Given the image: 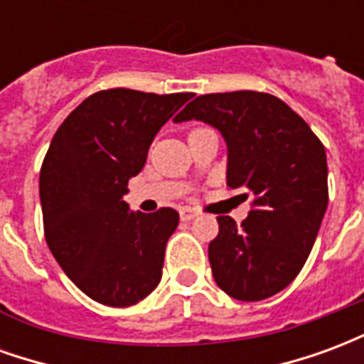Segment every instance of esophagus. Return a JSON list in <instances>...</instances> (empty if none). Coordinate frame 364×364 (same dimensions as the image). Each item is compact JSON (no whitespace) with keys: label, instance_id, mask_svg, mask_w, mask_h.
Listing matches in <instances>:
<instances>
[{"label":"esophagus","instance_id":"34e87169","mask_svg":"<svg viewBox=\"0 0 364 364\" xmlns=\"http://www.w3.org/2000/svg\"><path fill=\"white\" fill-rule=\"evenodd\" d=\"M179 214H181V220H193V218H197L198 213L195 210V208H191V206H183L181 210H179Z\"/></svg>","mask_w":364,"mask_h":364}]
</instances>
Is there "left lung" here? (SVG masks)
I'll return each mask as SVG.
<instances>
[{"label": "left lung", "instance_id": "left-lung-1", "mask_svg": "<svg viewBox=\"0 0 364 364\" xmlns=\"http://www.w3.org/2000/svg\"><path fill=\"white\" fill-rule=\"evenodd\" d=\"M193 119L220 130L228 187L253 197L242 226L216 218L220 230L208 245L214 281L236 300H265L296 279L312 252L328 208L326 148L289 105L259 91L198 95L173 120Z\"/></svg>", "mask_w": 364, "mask_h": 364}]
</instances>
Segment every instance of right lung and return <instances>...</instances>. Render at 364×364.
<instances>
[{
	"label": "right lung",
	"mask_w": 364,
	"mask_h": 364,
	"mask_svg": "<svg viewBox=\"0 0 364 364\" xmlns=\"http://www.w3.org/2000/svg\"><path fill=\"white\" fill-rule=\"evenodd\" d=\"M191 97L97 91L52 138L38 183L44 237L64 273L99 304L134 306L159 284L179 213H130L122 197L154 136Z\"/></svg>",
	"instance_id": "1"
}]
</instances>
